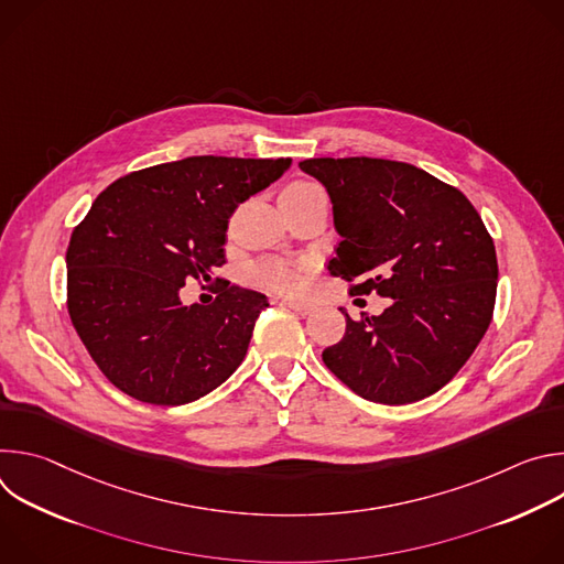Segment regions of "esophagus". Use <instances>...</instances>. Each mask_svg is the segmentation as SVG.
<instances>
[{
    "label": "esophagus",
    "mask_w": 564,
    "mask_h": 564,
    "mask_svg": "<svg viewBox=\"0 0 564 564\" xmlns=\"http://www.w3.org/2000/svg\"><path fill=\"white\" fill-rule=\"evenodd\" d=\"M285 307H290V310H294L296 314H310L314 307H312V303H305V301H294V299H283L281 301Z\"/></svg>",
    "instance_id": "34e87169"
}]
</instances>
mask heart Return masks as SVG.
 <instances>
[{"mask_svg": "<svg viewBox=\"0 0 564 564\" xmlns=\"http://www.w3.org/2000/svg\"><path fill=\"white\" fill-rule=\"evenodd\" d=\"M318 189L314 183H307V181H296L292 185H288L283 192L288 194H299V192H314ZM254 283H259L261 288H268V290H274V292H294L299 290L301 285V279L296 274V270L281 261V259H265V261H259L257 265H252L250 270Z\"/></svg>", "mask_w": 564, "mask_h": 564, "instance_id": "obj_1", "label": "heart"}]
</instances>
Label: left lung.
<instances>
[{"label":"left lung","mask_w":564,"mask_h":564,"mask_svg":"<svg viewBox=\"0 0 564 564\" xmlns=\"http://www.w3.org/2000/svg\"><path fill=\"white\" fill-rule=\"evenodd\" d=\"M299 167L333 200L341 240L330 274L350 294L392 299L379 316L344 312L346 335L324 350V364L379 404L437 392L494 318L498 257L477 209L453 185L397 160L307 158Z\"/></svg>","instance_id":"left-lung-1"}]
</instances>
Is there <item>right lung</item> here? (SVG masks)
Masks as SVG:
<instances>
[{
	"mask_svg": "<svg viewBox=\"0 0 564 564\" xmlns=\"http://www.w3.org/2000/svg\"><path fill=\"white\" fill-rule=\"evenodd\" d=\"M290 158L192 155L111 183L75 225L66 307L102 375L153 406L218 388L243 361L268 296L240 285L185 305L189 281L218 283L240 203L283 176ZM205 288V285H203Z\"/></svg>",
	"mask_w": 564,
	"mask_h": 564,
	"instance_id": "add662e5",
	"label": "right lung"
}]
</instances>
